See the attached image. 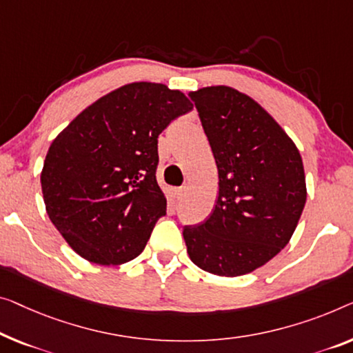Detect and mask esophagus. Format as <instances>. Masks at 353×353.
I'll return each mask as SVG.
<instances>
[{"mask_svg": "<svg viewBox=\"0 0 353 353\" xmlns=\"http://www.w3.org/2000/svg\"><path fill=\"white\" fill-rule=\"evenodd\" d=\"M185 193H187V188L185 187H179V188H176V190H174V194H176L177 199H182L183 196H185Z\"/></svg>", "mask_w": 353, "mask_h": 353, "instance_id": "34e87169", "label": "esophagus"}]
</instances>
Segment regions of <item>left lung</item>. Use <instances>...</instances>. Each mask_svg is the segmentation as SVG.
<instances>
[{"mask_svg": "<svg viewBox=\"0 0 353 353\" xmlns=\"http://www.w3.org/2000/svg\"><path fill=\"white\" fill-rule=\"evenodd\" d=\"M219 171L208 220L183 228L190 260L215 276L255 271L288 244L306 204L298 147L249 94L227 85L188 93Z\"/></svg>", "mask_w": 353, "mask_h": 353, "instance_id": "left-lung-1", "label": "left lung"}]
</instances>
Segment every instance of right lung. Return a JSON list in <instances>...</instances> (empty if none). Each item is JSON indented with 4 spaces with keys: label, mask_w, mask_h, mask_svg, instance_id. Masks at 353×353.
Wrapping results in <instances>:
<instances>
[{
    "label": "right lung",
    "mask_w": 353,
    "mask_h": 353,
    "mask_svg": "<svg viewBox=\"0 0 353 353\" xmlns=\"http://www.w3.org/2000/svg\"><path fill=\"white\" fill-rule=\"evenodd\" d=\"M193 109L165 83L133 82L82 110L47 150L46 210L72 250L97 265L138 256L166 196L157 183L159 136Z\"/></svg>",
    "instance_id": "add662e5"
}]
</instances>
